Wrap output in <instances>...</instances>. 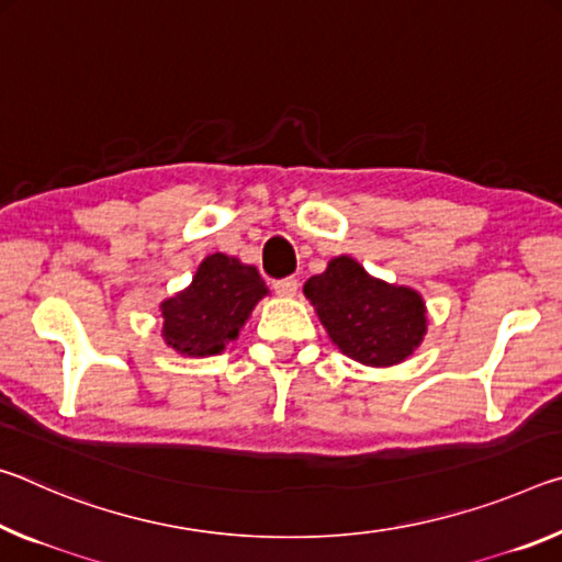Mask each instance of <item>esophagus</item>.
Segmentation results:
<instances>
[{
  "label": "esophagus",
  "instance_id": "obj_1",
  "mask_svg": "<svg viewBox=\"0 0 562 562\" xmlns=\"http://www.w3.org/2000/svg\"><path fill=\"white\" fill-rule=\"evenodd\" d=\"M273 291L279 293V296H283V299L296 296V291H299V279H293V276H289V279L273 281Z\"/></svg>",
  "mask_w": 562,
  "mask_h": 562
}]
</instances>
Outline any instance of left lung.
Returning a JSON list of instances; mask_svg holds the SVG:
<instances>
[{"label": "left lung", "mask_w": 562, "mask_h": 562, "mask_svg": "<svg viewBox=\"0 0 562 562\" xmlns=\"http://www.w3.org/2000/svg\"><path fill=\"white\" fill-rule=\"evenodd\" d=\"M341 353L363 366H395L426 336V303L408 286L373 279L351 256L330 259L303 286Z\"/></svg>", "instance_id": "left-lung-1"}]
</instances>
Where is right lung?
<instances>
[{
  "instance_id": "1",
  "label": "right lung",
  "mask_w": 562,
  "mask_h": 562,
  "mask_svg": "<svg viewBox=\"0 0 562 562\" xmlns=\"http://www.w3.org/2000/svg\"><path fill=\"white\" fill-rule=\"evenodd\" d=\"M269 289L254 266L234 256L211 254L177 296L161 301V336L169 348L191 358L216 356L251 316Z\"/></svg>"
}]
</instances>
